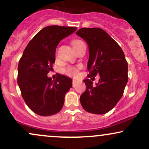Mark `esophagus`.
Segmentation results:
<instances>
[{"label": "esophagus", "mask_w": 149, "mask_h": 149, "mask_svg": "<svg viewBox=\"0 0 149 149\" xmlns=\"http://www.w3.org/2000/svg\"><path fill=\"white\" fill-rule=\"evenodd\" d=\"M77 83H78V80H76V79H73V86L74 87L75 85L77 84Z\"/></svg>", "instance_id": "34e87169"}]
</instances>
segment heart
Segmentation results:
<instances>
[{
	"instance_id": "1",
	"label": "heart",
	"mask_w": 149,
	"mask_h": 149,
	"mask_svg": "<svg viewBox=\"0 0 149 149\" xmlns=\"http://www.w3.org/2000/svg\"><path fill=\"white\" fill-rule=\"evenodd\" d=\"M80 41H81V40H74V41H73L72 42V45H75V44L78 43V42H79ZM63 72H64L66 75H67V76H77V74H78V68L73 67V66H67V67L64 68V69H63Z\"/></svg>"
}]
</instances>
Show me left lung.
I'll return each instance as SVG.
<instances>
[{"label":"left lung","mask_w":149,"mask_h":149,"mask_svg":"<svg viewBox=\"0 0 149 149\" xmlns=\"http://www.w3.org/2000/svg\"><path fill=\"white\" fill-rule=\"evenodd\" d=\"M76 34L88 45V77L100 75L99 83L85 79L86 90L80 97L86 111L104 114L113 109L123 95L127 85L128 64L125 54L107 32L100 28H82Z\"/></svg>","instance_id":"1"}]
</instances>
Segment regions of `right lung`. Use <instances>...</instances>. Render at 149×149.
Instances as JSON below:
<instances>
[{
  "label": "right lung",
  "mask_w": 149,
  "mask_h": 149,
  "mask_svg": "<svg viewBox=\"0 0 149 149\" xmlns=\"http://www.w3.org/2000/svg\"><path fill=\"white\" fill-rule=\"evenodd\" d=\"M76 27L48 26L29 42L18 64L17 83L29 108L42 116L60 111L72 79L59 74L55 80L47 77L55 62V52L62 39L76 31Z\"/></svg>",
  "instance_id": "add662e5"
}]
</instances>
